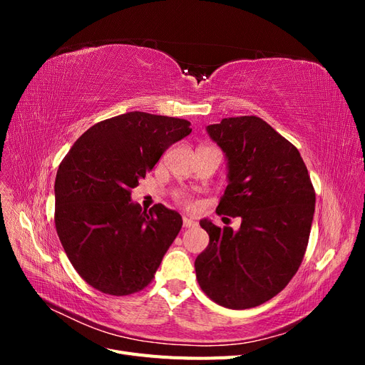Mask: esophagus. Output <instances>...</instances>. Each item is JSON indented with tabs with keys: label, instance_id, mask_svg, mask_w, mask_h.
<instances>
[{
	"label": "esophagus",
	"instance_id": "esophagus-1",
	"mask_svg": "<svg viewBox=\"0 0 365 365\" xmlns=\"http://www.w3.org/2000/svg\"><path fill=\"white\" fill-rule=\"evenodd\" d=\"M182 225H184V228H192L196 225V222L190 217H182Z\"/></svg>",
	"mask_w": 365,
	"mask_h": 365
}]
</instances>
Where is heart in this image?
<instances>
[{
    "label": "heart",
    "instance_id": "1",
    "mask_svg": "<svg viewBox=\"0 0 365 365\" xmlns=\"http://www.w3.org/2000/svg\"><path fill=\"white\" fill-rule=\"evenodd\" d=\"M182 202H184V204H189V201H187V200H182Z\"/></svg>",
    "mask_w": 365,
    "mask_h": 365
}]
</instances>
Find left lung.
I'll list each match as a JSON object with an SVG mask.
<instances>
[{"instance_id":"8db88e82","label":"left lung","mask_w":365,"mask_h":365,"mask_svg":"<svg viewBox=\"0 0 365 365\" xmlns=\"http://www.w3.org/2000/svg\"><path fill=\"white\" fill-rule=\"evenodd\" d=\"M207 130L228 160L216 213L240 217L237 231L207 219L208 247L196 257L204 294L228 309H250L284 289L300 268L315 212V190L298 149L256 115L224 118Z\"/></svg>"}]
</instances>
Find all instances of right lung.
<instances>
[{"label": "right lung", "mask_w": 365, "mask_h": 365, "mask_svg": "<svg viewBox=\"0 0 365 365\" xmlns=\"http://www.w3.org/2000/svg\"><path fill=\"white\" fill-rule=\"evenodd\" d=\"M190 132L182 118L126 113L91 126L59 164L58 236L74 269L97 291L121 297L152 282L182 219L163 204L143 212L130 192Z\"/></svg>", "instance_id": "right-lung-1"}]
</instances>
